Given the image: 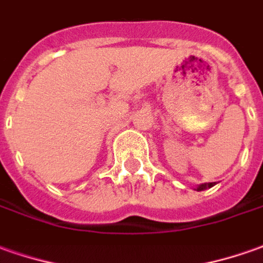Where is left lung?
I'll return each mask as SVG.
<instances>
[{
  "label": "left lung",
  "instance_id": "8db88e82",
  "mask_svg": "<svg viewBox=\"0 0 263 263\" xmlns=\"http://www.w3.org/2000/svg\"><path fill=\"white\" fill-rule=\"evenodd\" d=\"M215 182H212V183H202V184H199V186H197L196 189L195 190H197V192H202V190H206V189H211L212 186H215Z\"/></svg>",
  "mask_w": 263,
  "mask_h": 263
}]
</instances>
